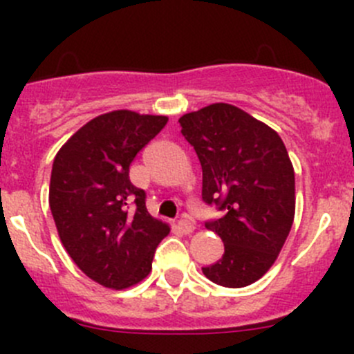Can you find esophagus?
<instances>
[{
	"mask_svg": "<svg viewBox=\"0 0 354 354\" xmlns=\"http://www.w3.org/2000/svg\"><path fill=\"white\" fill-rule=\"evenodd\" d=\"M178 227H180L185 234H190V233H194L195 224L188 219H181V221H178Z\"/></svg>",
	"mask_w": 354,
	"mask_h": 354,
	"instance_id": "esophagus-1",
	"label": "esophagus"
}]
</instances>
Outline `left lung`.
<instances>
[{
  "mask_svg": "<svg viewBox=\"0 0 354 354\" xmlns=\"http://www.w3.org/2000/svg\"><path fill=\"white\" fill-rule=\"evenodd\" d=\"M202 166L203 202L224 210L205 227L224 243L207 279L245 288L272 267L295 219V169L284 142L236 106L216 102L180 118Z\"/></svg>",
  "mask_w": 354,
  "mask_h": 354,
  "instance_id": "obj_1",
  "label": "left lung"
}]
</instances>
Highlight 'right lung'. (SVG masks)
<instances>
[{
  "label": "right lung",
  "mask_w": 354,
  "mask_h": 354,
  "mask_svg": "<svg viewBox=\"0 0 354 354\" xmlns=\"http://www.w3.org/2000/svg\"><path fill=\"white\" fill-rule=\"evenodd\" d=\"M166 123L167 116L111 111L75 131L53 162L49 207L59 240L78 269L104 288L145 279L169 234L128 176L131 160Z\"/></svg>",
  "instance_id": "right-lung-1"
}]
</instances>
